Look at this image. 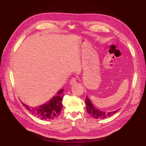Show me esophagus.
I'll use <instances>...</instances> for the list:
<instances>
[{"instance_id":"34e87169","label":"esophagus","mask_w":146,"mask_h":146,"mask_svg":"<svg viewBox=\"0 0 146 146\" xmlns=\"http://www.w3.org/2000/svg\"><path fill=\"white\" fill-rule=\"evenodd\" d=\"M76 83H77V78L73 77V78H72V79H70V84L71 85H75V84H76Z\"/></svg>"}]
</instances>
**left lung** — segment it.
<instances>
[{"instance_id":"1","label":"left lung","mask_w":146,"mask_h":146,"mask_svg":"<svg viewBox=\"0 0 146 146\" xmlns=\"http://www.w3.org/2000/svg\"><path fill=\"white\" fill-rule=\"evenodd\" d=\"M85 104H86V108H87V111L88 112V114H89L92 117H93L94 118H97V119H105L106 118H108L113 116L114 114L119 111V110H117L116 111H113L112 112H108V113H105L104 111H101L99 110H97L95 108L94 105H92V102H90V99L88 98L87 96L86 98H85Z\"/></svg>"}]
</instances>
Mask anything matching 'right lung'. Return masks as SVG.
<instances>
[{"mask_svg":"<svg viewBox=\"0 0 146 146\" xmlns=\"http://www.w3.org/2000/svg\"><path fill=\"white\" fill-rule=\"evenodd\" d=\"M63 89L60 90L57 95L53 97L47 104L42 105L31 107L22 103L23 105L31 112L32 115L42 120H52L58 118L62 108Z\"/></svg>","mask_w":146,"mask_h":146,"instance_id":"right-lung-1","label":"right lung"}]
</instances>
